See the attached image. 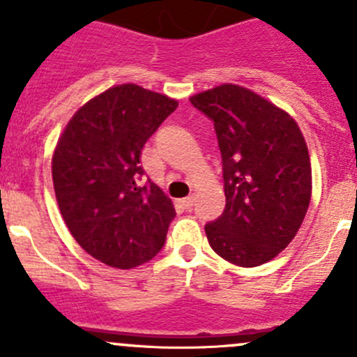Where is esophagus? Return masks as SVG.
Returning <instances> with one entry per match:
<instances>
[{
    "label": "esophagus",
    "mask_w": 357,
    "mask_h": 357,
    "mask_svg": "<svg viewBox=\"0 0 357 357\" xmlns=\"http://www.w3.org/2000/svg\"><path fill=\"white\" fill-rule=\"evenodd\" d=\"M181 204L185 205V208H192L193 204H195V195H190L186 197V199L181 200Z\"/></svg>",
    "instance_id": "obj_1"
}]
</instances>
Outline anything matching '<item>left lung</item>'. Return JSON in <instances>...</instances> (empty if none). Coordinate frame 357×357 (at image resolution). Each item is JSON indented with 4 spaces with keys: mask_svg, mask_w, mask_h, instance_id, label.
<instances>
[{
    "mask_svg": "<svg viewBox=\"0 0 357 357\" xmlns=\"http://www.w3.org/2000/svg\"><path fill=\"white\" fill-rule=\"evenodd\" d=\"M190 102L214 122L222 158L226 207L205 225L208 245L236 266L264 264L294 240L311 202L301 128L243 86H215Z\"/></svg>",
    "mask_w": 357,
    "mask_h": 357,
    "instance_id": "8db88e82",
    "label": "left lung"
}]
</instances>
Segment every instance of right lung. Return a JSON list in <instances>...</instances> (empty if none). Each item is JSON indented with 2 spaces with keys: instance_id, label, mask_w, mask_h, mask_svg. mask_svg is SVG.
Instances as JSON below:
<instances>
[{
  "instance_id": "obj_1",
  "label": "right lung",
  "mask_w": 357,
  "mask_h": 357,
  "mask_svg": "<svg viewBox=\"0 0 357 357\" xmlns=\"http://www.w3.org/2000/svg\"><path fill=\"white\" fill-rule=\"evenodd\" d=\"M178 107L138 84H119L81 107L52 158L56 202L68 231L91 257L117 269L164 247L176 211L155 183L142 185L146 139Z\"/></svg>"
}]
</instances>
